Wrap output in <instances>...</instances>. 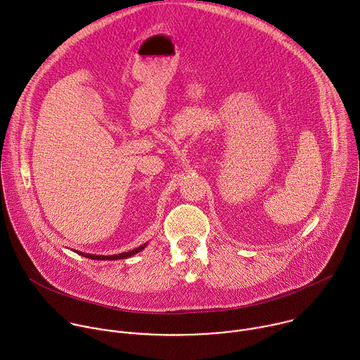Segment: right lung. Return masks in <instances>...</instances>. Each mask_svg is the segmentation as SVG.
Masks as SVG:
<instances>
[{
    "label": "right lung",
    "mask_w": 360,
    "mask_h": 360,
    "mask_svg": "<svg viewBox=\"0 0 360 360\" xmlns=\"http://www.w3.org/2000/svg\"><path fill=\"white\" fill-rule=\"evenodd\" d=\"M148 246V242H145L143 245L132 249V250H128V252H122V253H118V255H94V253H85V252H79V250H75L77 253H79L81 256H85V258L88 259H94V261H118V259H127V258H131V256L136 255L138 252H141L142 249H145Z\"/></svg>",
    "instance_id": "right-lung-1"
}]
</instances>
